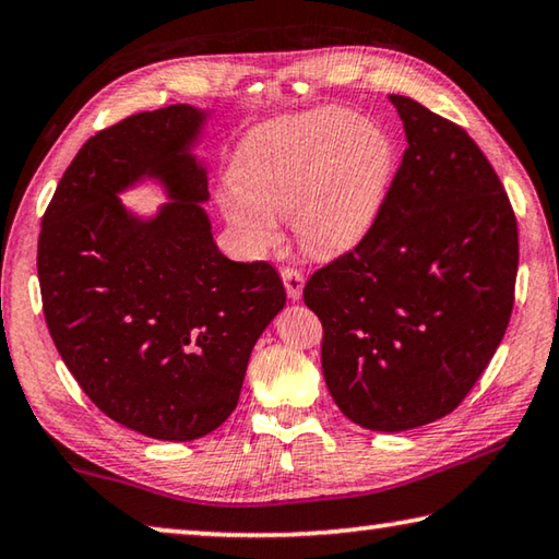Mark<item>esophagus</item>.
Segmentation results:
<instances>
[{
  "label": "esophagus",
  "instance_id": "1",
  "mask_svg": "<svg viewBox=\"0 0 559 559\" xmlns=\"http://www.w3.org/2000/svg\"><path fill=\"white\" fill-rule=\"evenodd\" d=\"M281 278H283V286H286V293L290 300H298L302 296V283H306V276H302V271L286 266L281 271Z\"/></svg>",
  "mask_w": 559,
  "mask_h": 559
}]
</instances>
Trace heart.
Returning <instances> with one entry per match:
<instances>
[{
  "label": "heart",
  "mask_w": 559,
  "mask_h": 559,
  "mask_svg": "<svg viewBox=\"0 0 559 559\" xmlns=\"http://www.w3.org/2000/svg\"><path fill=\"white\" fill-rule=\"evenodd\" d=\"M394 169V140L380 122L318 108L251 130L231 157L219 206L253 251L276 246L278 216H290L302 249L337 257L372 231Z\"/></svg>",
  "instance_id": "obj_1"
}]
</instances>
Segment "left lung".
Returning a JSON list of instances; mask_svg holds the SVG:
<instances>
[{
  "mask_svg": "<svg viewBox=\"0 0 559 559\" xmlns=\"http://www.w3.org/2000/svg\"><path fill=\"white\" fill-rule=\"evenodd\" d=\"M406 150L372 231L318 269L302 300L349 421L404 431L466 400L506 335L518 222L488 157L456 122L390 96Z\"/></svg>",
  "mask_w": 559,
  "mask_h": 559,
  "instance_id": "obj_1",
  "label": "left lung"
}]
</instances>
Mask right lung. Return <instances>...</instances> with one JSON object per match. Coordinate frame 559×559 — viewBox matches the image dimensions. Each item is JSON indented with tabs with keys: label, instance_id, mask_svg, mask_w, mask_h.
Masks as SVG:
<instances>
[{
	"label": "right lung",
	"instance_id": "add662e5",
	"mask_svg": "<svg viewBox=\"0 0 559 559\" xmlns=\"http://www.w3.org/2000/svg\"><path fill=\"white\" fill-rule=\"evenodd\" d=\"M202 122L179 103L88 138L46 206L36 257L46 325L75 382L112 421L163 441L226 421L253 345L286 306L269 261L216 249L206 173L187 153ZM140 176L174 197L147 223L117 200Z\"/></svg>",
	"mask_w": 559,
	"mask_h": 559
}]
</instances>
